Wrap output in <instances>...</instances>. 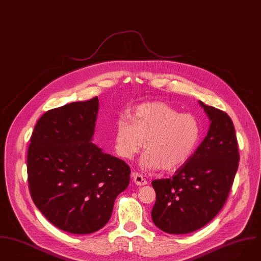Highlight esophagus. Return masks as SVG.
Wrapping results in <instances>:
<instances>
[{
    "label": "esophagus",
    "instance_id": "1",
    "mask_svg": "<svg viewBox=\"0 0 261 261\" xmlns=\"http://www.w3.org/2000/svg\"><path fill=\"white\" fill-rule=\"evenodd\" d=\"M133 181L137 185V186H145L147 185V180L143 177L142 174L135 172L133 173Z\"/></svg>",
    "mask_w": 261,
    "mask_h": 261
}]
</instances>
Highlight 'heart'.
Here are the masks:
<instances>
[{"mask_svg": "<svg viewBox=\"0 0 261 261\" xmlns=\"http://www.w3.org/2000/svg\"><path fill=\"white\" fill-rule=\"evenodd\" d=\"M130 120L119 119L114 130L116 152L131 159L143 147L141 165L149 170H173L195 152L201 138V124L193 114H180L165 103L136 107Z\"/></svg>", "mask_w": 261, "mask_h": 261, "instance_id": "1", "label": "heart"}]
</instances>
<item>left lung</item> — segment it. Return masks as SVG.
<instances>
[{"label":"left lung","mask_w":261,"mask_h":261,"mask_svg":"<svg viewBox=\"0 0 261 261\" xmlns=\"http://www.w3.org/2000/svg\"><path fill=\"white\" fill-rule=\"evenodd\" d=\"M199 103L211 122L207 136L174 175L151 182L156 193L152 221L169 234H188L211 222L226 203L238 169V143L231 118Z\"/></svg>","instance_id":"obj_1"}]
</instances>
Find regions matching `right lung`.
<instances>
[{"instance_id":"1","label":"right lung","mask_w":261,"mask_h":261,"mask_svg":"<svg viewBox=\"0 0 261 261\" xmlns=\"http://www.w3.org/2000/svg\"><path fill=\"white\" fill-rule=\"evenodd\" d=\"M99 99L44 113L27 154L31 198L55 227L91 234L108 223L114 203L130 181L129 165L92 142Z\"/></svg>"}]
</instances>
